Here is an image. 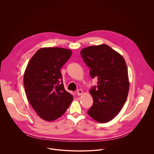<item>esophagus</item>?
<instances>
[{"label": "esophagus", "instance_id": "esophagus-1", "mask_svg": "<svg viewBox=\"0 0 154 154\" xmlns=\"http://www.w3.org/2000/svg\"><path fill=\"white\" fill-rule=\"evenodd\" d=\"M82 93H83V91H82V90H78L77 91V94L78 96H80Z\"/></svg>", "mask_w": 154, "mask_h": 154}]
</instances>
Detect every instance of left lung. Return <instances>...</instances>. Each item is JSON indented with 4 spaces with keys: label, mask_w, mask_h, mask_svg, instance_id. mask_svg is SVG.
I'll return each instance as SVG.
<instances>
[{
    "label": "left lung",
    "mask_w": 154,
    "mask_h": 154,
    "mask_svg": "<svg viewBox=\"0 0 154 154\" xmlns=\"http://www.w3.org/2000/svg\"><path fill=\"white\" fill-rule=\"evenodd\" d=\"M83 61L90 68L97 86L90 90L93 104L88 111L93 119L101 123L114 118L124 106L128 93L127 68L124 58L106 45L92 46L80 52Z\"/></svg>",
    "instance_id": "8db88e82"
}]
</instances>
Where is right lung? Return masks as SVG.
<instances>
[{"mask_svg": "<svg viewBox=\"0 0 154 154\" xmlns=\"http://www.w3.org/2000/svg\"><path fill=\"white\" fill-rule=\"evenodd\" d=\"M72 55L69 49L45 48L29 62L24 75L27 97L38 115L47 121L62 116L73 96L64 89L60 69Z\"/></svg>", "mask_w": 154, "mask_h": 154, "instance_id": "add662e5", "label": "right lung"}]
</instances>
